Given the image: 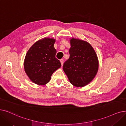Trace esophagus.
<instances>
[{"label": "esophagus", "instance_id": "34e87169", "mask_svg": "<svg viewBox=\"0 0 126 126\" xmlns=\"http://www.w3.org/2000/svg\"><path fill=\"white\" fill-rule=\"evenodd\" d=\"M60 62H61V63L62 66H63V63H64V60L63 59H61V60H60Z\"/></svg>", "mask_w": 126, "mask_h": 126}]
</instances>
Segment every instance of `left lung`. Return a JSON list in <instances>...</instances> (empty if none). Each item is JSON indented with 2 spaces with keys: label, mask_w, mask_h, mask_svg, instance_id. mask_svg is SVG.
I'll return each mask as SVG.
<instances>
[{
  "label": "left lung",
  "mask_w": 126,
  "mask_h": 126,
  "mask_svg": "<svg viewBox=\"0 0 126 126\" xmlns=\"http://www.w3.org/2000/svg\"><path fill=\"white\" fill-rule=\"evenodd\" d=\"M69 59L63 64V70L70 82L77 87L89 84L95 77L98 60L93 48L87 42L70 40Z\"/></svg>",
  "instance_id": "1"
}]
</instances>
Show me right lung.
I'll return each instance as SVG.
<instances>
[{"label": "right lung", "mask_w": 126, "mask_h": 126, "mask_svg": "<svg viewBox=\"0 0 126 126\" xmlns=\"http://www.w3.org/2000/svg\"><path fill=\"white\" fill-rule=\"evenodd\" d=\"M55 40L45 38L37 41L27 52L24 61L25 72L35 84L44 85L51 79L53 73L61 66L56 58L53 45Z\"/></svg>", "instance_id": "right-lung-1"}]
</instances>
